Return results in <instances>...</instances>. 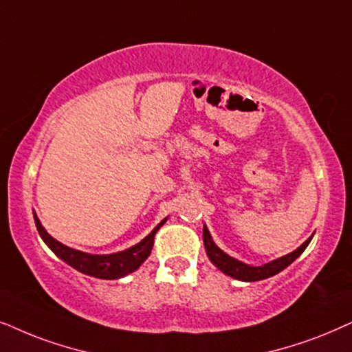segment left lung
<instances>
[{
  "instance_id": "left-lung-1",
  "label": "left lung",
  "mask_w": 352,
  "mask_h": 352,
  "mask_svg": "<svg viewBox=\"0 0 352 352\" xmlns=\"http://www.w3.org/2000/svg\"><path fill=\"white\" fill-rule=\"evenodd\" d=\"M312 236H314V233L307 238L306 241L302 243L301 246L296 248V250H294L293 252H289V254H287V256H282V257H278V259H274V261L267 262V264H262V265H250V264H246V262L238 261V259H235V257L228 256L227 252H223L214 243L212 236H210V233L208 230V227H206V223L203 228V241H204V248H206V254H208L209 261L212 262V264L217 267L220 272H223L225 275H228V277H232V278L241 280V282H259V280H265V278L274 277V275L280 274V272H282L283 269H287L289 264H293V262L302 254L304 250L309 246V243H311Z\"/></svg>"
}]
</instances>
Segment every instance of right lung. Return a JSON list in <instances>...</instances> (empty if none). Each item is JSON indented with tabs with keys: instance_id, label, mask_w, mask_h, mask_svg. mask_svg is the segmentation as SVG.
Masks as SVG:
<instances>
[{
	"instance_id": "1",
	"label": "right lung",
	"mask_w": 352,
	"mask_h": 352,
	"mask_svg": "<svg viewBox=\"0 0 352 352\" xmlns=\"http://www.w3.org/2000/svg\"><path fill=\"white\" fill-rule=\"evenodd\" d=\"M36 230H38L41 240L46 243V246L54 252L59 259H63L65 264L74 267L75 270L82 272V274L90 275V277L101 278V280H117L125 277V275L132 274L148 259V256L151 254L154 235L159 228L166 223V219H162L156 227L153 228V232L148 236H144L142 241L137 245L127 248V250L112 252V254H90V252H83L74 248H69L63 245V243L56 240L45 230V227L41 225L40 219L36 217L34 212Z\"/></svg>"
}]
</instances>
